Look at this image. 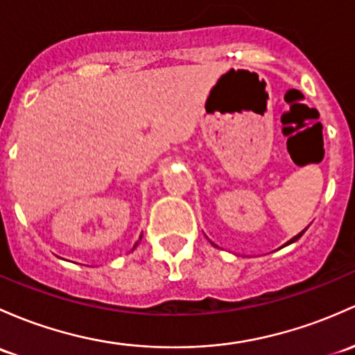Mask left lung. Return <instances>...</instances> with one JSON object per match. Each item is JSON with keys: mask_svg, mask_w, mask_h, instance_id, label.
Wrapping results in <instances>:
<instances>
[{"mask_svg": "<svg viewBox=\"0 0 355 355\" xmlns=\"http://www.w3.org/2000/svg\"><path fill=\"white\" fill-rule=\"evenodd\" d=\"M304 231H306V230H304ZM304 231H301V233H300V234H296V236H294V238H293V240H291V241H287V243H286V245H291V243H294V241H297V240H300V238H301V236H303V233H304Z\"/></svg>", "mask_w": 355, "mask_h": 355, "instance_id": "1", "label": "left lung"}]
</instances>
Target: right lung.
I'll use <instances>...</instances> for the list:
<instances>
[{
	"label": "right lung",
	"mask_w": 355,
	"mask_h": 355,
	"mask_svg": "<svg viewBox=\"0 0 355 355\" xmlns=\"http://www.w3.org/2000/svg\"><path fill=\"white\" fill-rule=\"evenodd\" d=\"M136 245H137V243H136ZM136 245H134V248H136Z\"/></svg>",
	"instance_id": "add662e5"
}]
</instances>
